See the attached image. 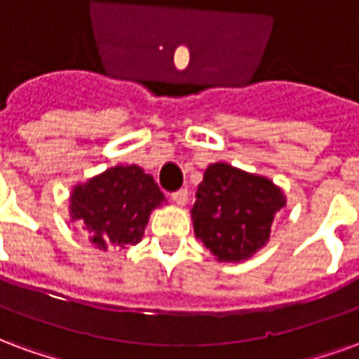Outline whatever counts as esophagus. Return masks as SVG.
I'll use <instances>...</instances> for the list:
<instances>
[{
  "instance_id": "esophagus-1",
  "label": "esophagus",
  "mask_w": 359,
  "mask_h": 359,
  "mask_svg": "<svg viewBox=\"0 0 359 359\" xmlns=\"http://www.w3.org/2000/svg\"><path fill=\"white\" fill-rule=\"evenodd\" d=\"M187 198H189V193H187V189H180V191H176V193H172V201H174V203L180 206L187 205Z\"/></svg>"
}]
</instances>
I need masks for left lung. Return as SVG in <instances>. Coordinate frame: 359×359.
Wrapping results in <instances>:
<instances>
[{"mask_svg": "<svg viewBox=\"0 0 359 359\" xmlns=\"http://www.w3.org/2000/svg\"><path fill=\"white\" fill-rule=\"evenodd\" d=\"M285 203V193L268 177L216 162L198 183L193 229L218 262H241L268 243Z\"/></svg>", "mask_w": 359, "mask_h": 359, "instance_id": "8db88e82", "label": "left lung"}]
</instances>
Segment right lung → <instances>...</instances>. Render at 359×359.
Returning <instances> with one entry per match:
<instances>
[{
    "instance_id": "1",
    "label": "right lung",
    "mask_w": 359,
    "mask_h": 359,
    "mask_svg": "<svg viewBox=\"0 0 359 359\" xmlns=\"http://www.w3.org/2000/svg\"><path fill=\"white\" fill-rule=\"evenodd\" d=\"M164 203L153 176L140 166H114L78 183L70 195V219L83 224L97 248L137 245L151 212Z\"/></svg>"
}]
</instances>
